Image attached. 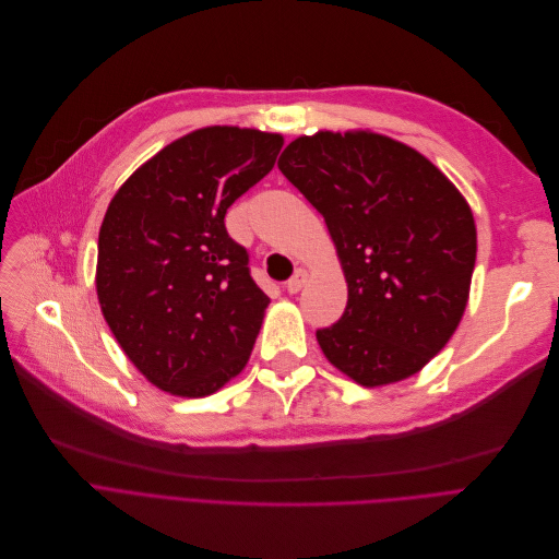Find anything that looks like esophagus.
Here are the masks:
<instances>
[{
    "label": "esophagus",
    "instance_id": "34e87169",
    "mask_svg": "<svg viewBox=\"0 0 559 559\" xmlns=\"http://www.w3.org/2000/svg\"><path fill=\"white\" fill-rule=\"evenodd\" d=\"M307 280H309V273L305 269H298L294 273V277L286 282V290H288V294H298V290L307 284Z\"/></svg>",
    "mask_w": 559,
    "mask_h": 559
}]
</instances>
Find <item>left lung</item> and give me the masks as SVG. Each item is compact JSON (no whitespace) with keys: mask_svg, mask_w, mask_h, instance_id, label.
Segmentation results:
<instances>
[{"mask_svg":"<svg viewBox=\"0 0 559 559\" xmlns=\"http://www.w3.org/2000/svg\"><path fill=\"white\" fill-rule=\"evenodd\" d=\"M277 168L325 218L348 305L318 330L328 361L361 386L412 378L455 334L471 290L473 211L428 156L368 129L316 131Z\"/></svg>","mask_w":559,"mask_h":559,"instance_id":"left-lung-1","label":"left lung"}]
</instances>
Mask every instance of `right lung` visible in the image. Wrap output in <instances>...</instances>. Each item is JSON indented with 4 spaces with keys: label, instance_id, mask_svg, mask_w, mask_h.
<instances>
[{
    "label": "right lung",
    "instance_id": "1",
    "mask_svg": "<svg viewBox=\"0 0 559 559\" xmlns=\"http://www.w3.org/2000/svg\"><path fill=\"white\" fill-rule=\"evenodd\" d=\"M282 134L214 124L131 173L106 209L95 286L104 321L147 382L204 397L246 368L269 296L225 214L269 175Z\"/></svg>",
    "mask_w": 559,
    "mask_h": 559
}]
</instances>
